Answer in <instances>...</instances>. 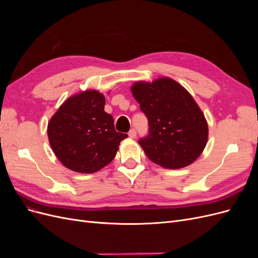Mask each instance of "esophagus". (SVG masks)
<instances>
[{"instance_id": "34e87169", "label": "esophagus", "mask_w": 258, "mask_h": 258, "mask_svg": "<svg viewBox=\"0 0 258 258\" xmlns=\"http://www.w3.org/2000/svg\"><path fill=\"white\" fill-rule=\"evenodd\" d=\"M128 136H129V138H131V139H136V138H137V131H136L135 129H131V130L129 131Z\"/></svg>"}]
</instances>
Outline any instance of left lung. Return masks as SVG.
<instances>
[{
  "mask_svg": "<svg viewBox=\"0 0 258 258\" xmlns=\"http://www.w3.org/2000/svg\"><path fill=\"white\" fill-rule=\"evenodd\" d=\"M132 96L146 115L150 135L139 144L156 165L181 169L191 165L208 142V122L192 96L170 77L131 86Z\"/></svg>",
  "mask_w": 258,
  "mask_h": 258,
  "instance_id": "8db88e82",
  "label": "left lung"
}]
</instances>
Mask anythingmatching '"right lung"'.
I'll return each mask as SVG.
<instances>
[{"mask_svg":"<svg viewBox=\"0 0 258 258\" xmlns=\"http://www.w3.org/2000/svg\"><path fill=\"white\" fill-rule=\"evenodd\" d=\"M105 98L95 89L68 98L47 126L51 150L60 162L79 173H95L107 166L128 136L117 132Z\"/></svg>","mask_w":258,"mask_h":258,"instance_id":"1","label":"right lung"}]
</instances>
